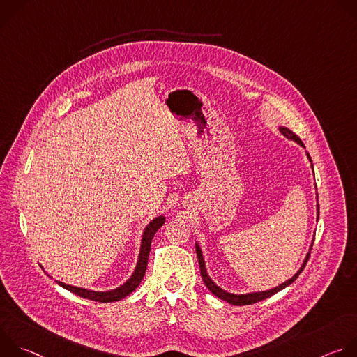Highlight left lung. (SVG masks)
<instances>
[{"label": "left lung", "instance_id": "obj_1", "mask_svg": "<svg viewBox=\"0 0 357 357\" xmlns=\"http://www.w3.org/2000/svg\"><path fill=\"white\" fill-rule=\"evenodd\" d=\"M280 130H281V132H282L287 138L294 139L295 142H298L299 145H302V146H303V144H302V141L299 139V137H298V135H295L292 131H289L288 128H284V127H281ZM308 157H310V155H308ZM310 160H311V158H310ZM318 218H319V205H318ZM196 256H197V261H199V267H200V275H202V280H203V282H205V285L209 288V291H211L213 295H216L218 298H220V299H223V301H226V302H229V303H231V305H238V307H241V305L256 303V302H260V301H263V299H266V298H270L271 295L277 294L278 291H281V289H284L285 287H288L289 284H292V282L298 278V275L302 273V270L305 268V266H307L308 259H310V256H311V252H308V256H307V259H305V261H303L302 267L299 268V271H298V273H296L291 280H288V281L282 282L281 285H278V287H275V288H273V289H268V291L251 292V294H244V295H234V294L226 292V291H223L222 288H219V287H218V285H216V284L209 278V275H208V273H206L205 261H203L202 251H200V248H199V245H197V244H196Z\"/></svg>", "mask_w": 357, "mask_h": 357}]
</instances>
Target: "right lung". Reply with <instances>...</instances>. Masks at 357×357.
<instances>
[{
    "label": "right lung",
    "instance_id": "1",
    "mask_svg": "<svg viewBox=\"0 0 357 357\" xmlns=\"http://www.w3.org/2000/svg\"><path fill=\"white\" fill-rule=\"evenodd\" d=\"M164 223H165V218L160 216V218H155L145 227L144 234H142V243H141L139 257H138L135 271L131 275V278L127 282H124L121 287H119L116 289H112V291H106V292H97V291H89V289H84V288H77V287H73V285H68V284H63L61 281H56V282L61 287L66 288L68 291H70V292H73V294H76L82 298L91 299V301H96V302H114V301L123 299L124 296L130 295L141 284V281L145 275V271H146L152 237H154V234L158 231V229L162 227Z\"/></svg>",
    "mask_w": 357,
    "mask_h": 357
}]
</instances>
